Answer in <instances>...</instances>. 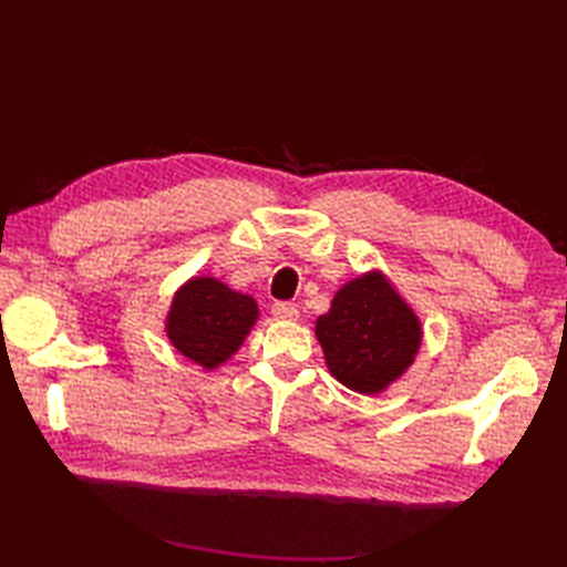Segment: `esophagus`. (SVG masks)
Masks as SVG:
<instances>
[{"label":"esophagus","mask_w":567,"mask_h":567,"mask_svg":"<svg viewBox=\"0 0 567 567\" xmlns=\"http://www.w3.org/2000/svg\"><path fill=\"white\" fill-rule=\"evenodd\" d=\"M272 315H275V319H280V321H297L299 311H297V307L290 305V302H277V305L272 307Z\"/></svg>","instance_id":"1"}]
</instances>
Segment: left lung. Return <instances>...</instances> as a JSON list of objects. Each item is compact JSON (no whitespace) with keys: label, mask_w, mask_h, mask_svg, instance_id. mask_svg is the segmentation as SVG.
Wrapping results in <instances>:
<instances>
[{"label":"left lung","mask_w":567,"mask_h":567,"mask_svg":"<svg viewBox=\"0 0 567 567\" xmlns=\"http://www.w3.org/2000/svg\"><path fill=\"white\" fill-rule=\"evenodd\" d=\"M315 333L331 375L360 394H380L400 380L424 339L416 311L382 270L348 280Z\"/></svg>","instance_id":"left-lung-1"}]
</instances>
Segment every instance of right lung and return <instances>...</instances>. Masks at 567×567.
Segmentation results:
<instances>
[{
  "mask_svg": "<svg viewBox=\"0 0 567 567\" xmlns=\"http://www.w3.org/2000/svg\"><path fill=\"white\" fill-rule=\"evenodd\" d=\"M258 302L209 275L189 277L177 287L165 317L167 341L204 370L231 358L258 321Z\"/></svg>",
  "mask_w": 567,
  "mask_h": 567,
  "instance_id": "add662e5",
  "label": "right lung"
}]
</instances>
